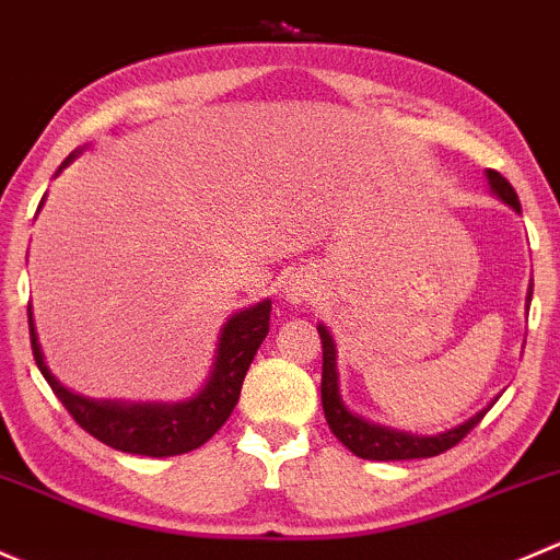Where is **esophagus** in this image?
<instances>
[{
	"label": "esophagus",
	"instance_id": "obj_1",
	"mask_svg": "<svg viewBox=\"0 0 560 560\" xmlns=\"http://www.w3.org/2000/svg\"><path fill=\"white\" fill-rule=\"evenodd\" d=\"M282 293H285V299L291 304H310L318 296V282H315L310 272H296L285 280Z\"/></svg>",
	"mask_w": 560,
	"mask_h": 560
}]
</instances>
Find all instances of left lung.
Here are the masks:
<instances>
[{
    "instance_id": "obj_1",
    "label": "left lung",
    "mask_w": 560,
    "mask_h": 560,
    "mask_svg": "<svg viewBox=\"0 0 560 560\" xmlns=\"http://www.w3.org/2000/svg\"><path fill=\"white\" fill-rule=\"evenodd\" d=\"M488 186L491 191L499 196L504 205H510L512 210L521 212V201H517L515 188L504 180L495 170L486 172ZM534 282L528 288V302H532ZM320 342H323V377H320V401H323V415H326L328 429L334 431L339 442L348 447L350 453L359 455V458L366 460H409V458H431V455H440L451 451L453 445H458L482 418H486L488 407L482 412H477L475 418H469L466 423L455 425V429L445 431V434L436 436H418L407 434V431L385 429V425L369 423V420L359 418V415L350 412L345 407L342 396H339V372H337V345H334V337L328 334V328L318 326ZM493 407V401H491Z\"/></svg>"
}]
</instances>
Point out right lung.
Instances as JSON below:
<instances>
[{"label": "right lung", "mask_w": 560, "mask_h": 560, "mask_svg": "<svg viewBox=\"0 0 560 560\" xmlns=\"http://www.w3.org/2000/svg\"><path fill=\"white\" fill-rule=\"evenodd\" d=\"M78 153V151H74ZM69 155L59 172L65 170ZM56 172V175H59ZM45 201V196H43ZM39 201V205H43ZM269 313H272V302L253 304V307L240 310L237 315L226 320L221 328V339H218L215 364H212L210 377H207L205 388L191 396L188 401H177V405H126V401H94L85 396L72 394L65 388L59 380L50 374L45 364L43 348H39L37 328H34L32 304H28V337H32V353L37 361L39 372L48 380L54 394L59 396L61 405L72 415L74 423L80 429L89 431L105 445L124 451L131 455H151V458H166V455L191 453L196 447L205 445L218 429L229 420L234 405L240 401L242 380H245L247 369H250L253 355L261 348L264 337L269 334Z\"/></svg>", "instance_id": "1"}]
</instances>
